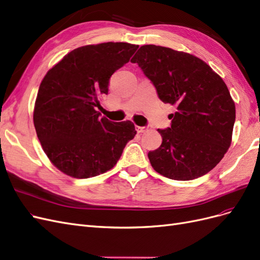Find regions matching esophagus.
I'll list each match as a JSON object with an SVG mask.
<instances>
[{
  "mask_svg": "<svg viewBox=\"0 0 260 260\" xmlns=\"http://www.w3.org/2000/svg\"><path fill=\"white\" fill-rule=\"evenodd\" d=\"M137 131L139 132V133H143V132H145V131H147V128L146 127H139V125H137Z\"/></svg>",
  "mask_w": 260,
  "mask_h": 260,
  "instance_id": "34e87169",
  "label": "esophagus"
}]
</instances>
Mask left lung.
Wrapping results in <instances>:
<instances>
[{"label": "left lung", "mask_w": 260, "mask_h": 260, "mask_svg": "<svg viewBox=\"0 0 260 260\" xmlns=\"http://www.w3.org/2000/svg\"><path fill=\"white\" fill-rule=\"evenodd\" d=\"M155 85L158 98L177 111L171 127L158 129L161 145L148 159L161 176L187 181L206 175L232 141L235 104L222 78L205 61L165 46H141L131 59Z\"/></svg>", "instance_id": "left-lung-1"}]
</instances>
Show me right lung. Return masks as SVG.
I'll list each match as a JSON object with an SVG mask.
<instances>
[{"label": "right lung", "mask_w": 260, "mask_h": 260, "mask_svg": "<svg viewBox=\"0 0 260 260\" xmlns=\"http://www.w3.org/2000/svg\"><path fill=\"white\" fill-rule=\"evenodd\" d=\"M139 45L106 42L69 52L41 81L34 109L39 141L50 161L77 179L112 169L136 136L130 120L114 122L96 111L117 69Z\"/></svg>", "instance_id": "1"}]
</instances>
